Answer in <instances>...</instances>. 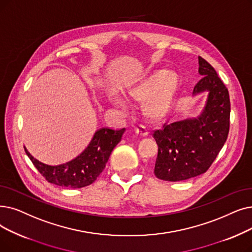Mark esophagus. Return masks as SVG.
Segmentation results:
<instances>
[{
    "instance_id": "esophagus-1",
    "label": "esophagus",
    "mask_w": 252,
    "mask_h": 252,
    "mask_svg": "<svg viewBox=\"0 0 252 252\" xmlns=\"http://www.w3.org/2000/svg\"><path fill=\"white\" fill-rule=\"evenodd\" d=\"M135 133L137 136H139L140 138H145L148 136V130L144 127V126H141L139 128L135 129Z\"/></svg>"
}]
</instances>
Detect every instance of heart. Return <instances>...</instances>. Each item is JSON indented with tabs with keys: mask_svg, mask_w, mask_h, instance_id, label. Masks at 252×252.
Returning a JSON list of instances; mask_svg holds the SVG:
<instances>
[{
	"mask_svg": "<svg viewBox=\"0 0 252 252\" xmlns=\"http://www.w3.org/2000/svg\"><path fill=\"white\" fill-rule=\"evenodd\" d=\"M178 76L166 70H156L126 89V95L136 102H143L141 112L147 120L157 122L165 116L173 103L178 89ZM108 100L112 106L126 110V103L118 94H111Z\"/></svg>",
	"mask_w": 252,
	"mask_h": 252,
	"instance_id": "heart-1",
	"label": "heart"
}]
</instances>
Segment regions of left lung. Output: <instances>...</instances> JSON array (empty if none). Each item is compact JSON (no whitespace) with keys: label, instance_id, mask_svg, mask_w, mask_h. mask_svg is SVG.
Here are the masks:
<instances>
[{"label":"left lung","instance_id":"left-lung-1","mask_svg":"<svg viewBox=\"0 0 252 252\" xmlns=\"http://www.w3.org/2000/svg\"><path fill=\"white\" fill-rule=\"evenodd\" d=\"M199 74L192 96L207 93L200 115L165 124L153 133L158 152L155 174L158 179L182 181L205 173L224 145L231 103L227 89L212 65L199 57Z\"/></svg>","mask_w":252,"mask_h":252}]
</instances>
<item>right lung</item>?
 Wrapping results in <instances>:
<instances>
[{"instance_id": "add662e5", "label": "right lung", "mask_w": 252, "mask_h": 252, "mask_svg": "<svg viewBox=\"0 0 252 252\" xmlns=\"http://www.w3.org/2000/svg\"><path fill=\"white\" fill-rule=\"evenodd\" d=\"M126 128L101 127L95 130L90 144L75 158L51 166L32 157L25 147L27 156L49 183L68 189H81L94 182L105 169L114 147L119 143Z\"/></svg>"}]
</instances>
